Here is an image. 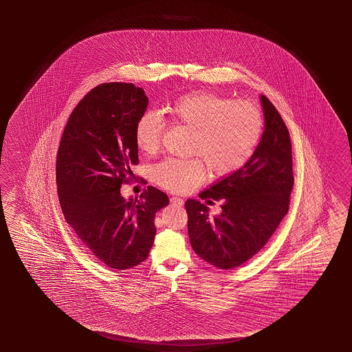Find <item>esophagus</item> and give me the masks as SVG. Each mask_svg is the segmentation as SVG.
I'll list each match as a JSON object with an SVG mask.
<instances>
[{
  "label": "esophagus",
  "instance_id": "obj_1",
  "mask_svg": "<svg viewBox=\"0 0 352 352\" xmlns=\"http://www.w3.org/2000/svg\"><path fill=\"white\" fill-rule=\"evenodd\" d=\"M170 202H171V204L175 206L184 205V199H179V197H175V196H173V197L170 199Z\"/></svg>",
  "mask_w": 352,
  "mask_h": 352
}]
</instances>
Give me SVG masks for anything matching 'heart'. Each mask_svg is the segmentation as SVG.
<instances>
[{"label":"heart","mask_w":352,"mask_h":352,"mask_svg":"<svg viewBox=\"0 0 352 352\" xmlns=\"http://www.w3.org/2000/svg\"><path fill=\"white\" fill-rule=\"evenodd\" d=\"M175 124L192 131L188 155L195 159H166L153 167V179L173 192H188L205 179L206 167L217 177L230 176L250 160L263 129L261 110L250 102H230L208 91L181 96L164 109ZM165 122L160 113L147 110L135 126L141 153L160 147Z\"/></svg>","instance_id":"b5f03b06"}]
</instances>
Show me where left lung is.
<instances>
[{"instance_id":"8db88e82","label":"left lung","mask_w":352,"mask_h":352,"mask_svg":"<svg viewBox=\"0 0 352 352\" xmlns=\"http://www.w3.org/2000/svg\"><path fill=\"white\" fill-rule=\"evenodd\" d=\"M264 131L250 160L212 184L199 196L222 201V212L187 199L188 236L197 256L221 269L250 261L273 236L288 213L294 185L288 128L267 96H259Z\"/></svg>"}]
</instances>
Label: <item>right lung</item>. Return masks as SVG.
I'll return each instance as SVG.
<instances>
[{
    "mask_svg": "<svg viewBox=\"0 0 352 352\" xmlns=\"http://www.w3.org/2000/svg\"><path fill=\"white\" fill-rule=\"evenodd\" d=\"M145 91L133 83H105L73 110L58 148V197L67 223L100 262L118 270L148 256L155 216L168 205L165 192L147 187L140 199L120 193L138 165L136 122L146 111Z\"/></svg>",
    "mask_w": 352,
    "mask_h": 352,
    "instance_id": "add662e5",
    "label": "right lung"
}]
</instances>
